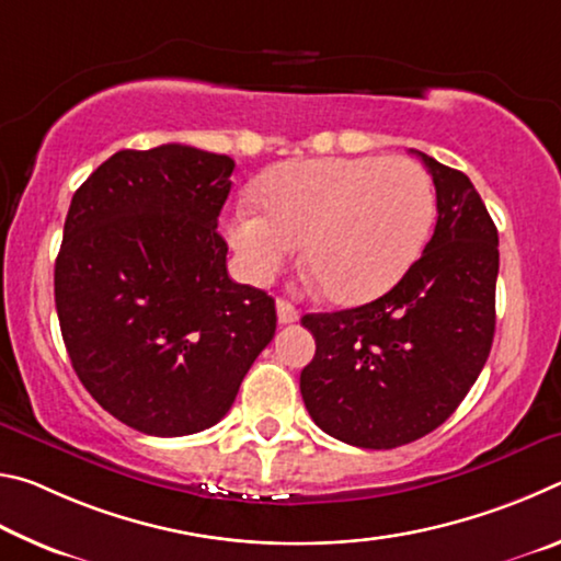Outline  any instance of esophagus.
I'll return each mask as SVG.
<instances>
[{
	"instance_id": "1",
	"label": "esophagus",
	"mask_w": 561,
	"mask_h": 561,
	"mask_svg": "<svg viewBox=\"0 0 561 561\" xmlns=\"http://www.w3.org/2000/svg\"><path fill=\"white\" fill-rule=\"evenodd\" d=\"M277 319L279 324H294V321H299V311L291 301L277 299Z\"/></svg>"
}]
</instances>
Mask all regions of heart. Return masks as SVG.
<instances>
[{"mask_svg":"<svg viewBox=\"0 0 561 561\" xmlns=\"http://www.w3.org/2000/svg\"><path fill=\"white\" fill-rule=\"evenodd\" d=\"M260 205H237L225 222L247 277L270 279L304 244L309 277L341 307L396 287L435 222L433 180L403 156L289 163L264 180Z\"/></svg>","mask_w":561,"mask_h":561,"instance_id":"heart-1","label":"heart"}]
</instances>
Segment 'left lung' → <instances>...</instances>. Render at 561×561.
<instances>
[{
	"instance_id": "left-lung-1",
	"label": "left lung",
	"mask_w": 561,
	"mask_h": 561,
	"mask_svg": "<svg viewBox=\"0 0 561 561\" xmlns=\"http://www.w3.org/2000/svg\"><path fill=\"white\" fill-rule=\"evenodd\" d=\"M417 156L438 197L421 260L376 301L301 317L317 341L299 378L304 405L356 448L391 450L448 421L495 336L497 227L468 175Z\"/></svg>"
}]
</instances>
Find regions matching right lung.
Here are the masks:
<instances>
[{
  "label": "right lung",
  "mask_w": 561,
  "mask_h": 561,
  "mask_svg": "<svg viewBox=\"0 0 561 561\" xmlns=\"http://www.w3.org/2000/svg\"><path fill=\"white\" fill-rule=\"evenodd\" d=\"M232 170L180 144L118 150L73 193L54 267L61 336L87 391L140 433L215 425L277 329L267 291L227 274Z\"/></svg>",
  "instance_id": "obj_1"
}]
</instances>
